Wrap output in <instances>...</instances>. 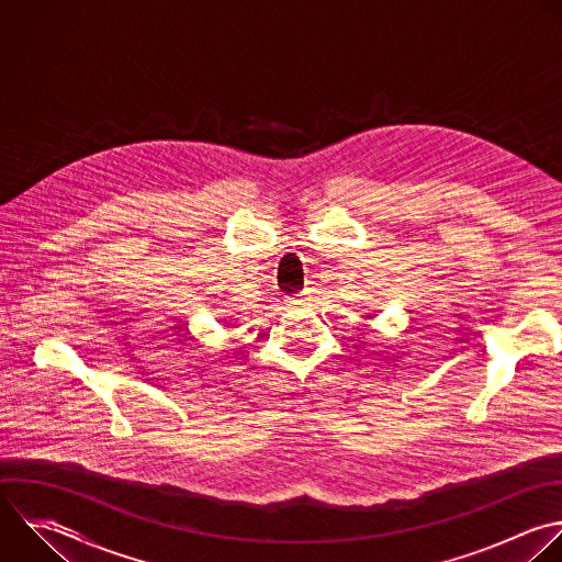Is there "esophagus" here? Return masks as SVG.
<instances>
[{"label": "esophagus", "mask_w": 562, "mask_h": 562, "mask_svg": "<svg viewBox=\"0 0 562 562\" xmlns=\"http://www.w3.org/2000/svg\"><path fill=\"white\" fill-rule=\"evenodd\" d=\"M303 299H305L303 292H299V294H288V296H285V305H290V307H292V305H301Z\"/></svg>", "instance_id": "obj_1"}]
</instances>
